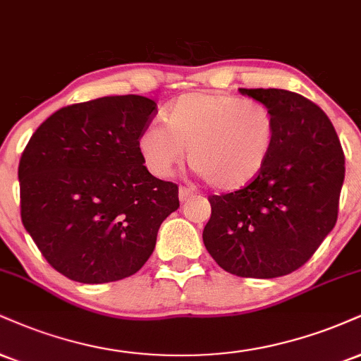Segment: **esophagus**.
I'll list each match as a JSON object with an SVG mask.
<instances>
[{
	"instance_id": "34e87169",
	"label": "esophagus",
	"mask_w": 361,
	"mask_h": 361,
	"mask_svg": "<svg viewBox=\"0 0 361 361\" xmlns=\"http://www.w3.org/2000/svg\"><path fill=\"white\" fill-rule=\"evenodd\" d=\"M192 197H193V190L185 188V186H181V188L178 190V198H180V202H186V200H190Z\"/></svg>"
}]
</instances>
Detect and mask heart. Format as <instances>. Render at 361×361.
<instances>
[{
    "instance_id": "obj_1",
    "label": "heart",
    "mask_w": 361,
    "mask_h": 361,
    "mask_svg": "<svg viewBox=\"0 0 361 361\" xmlns=\"http://www.w3.org/2000/svg\"><path fill=\"white\" fill-rule=\"evenodd\" d=\"M151 124L137 149L151 173L168 178L183 161L222 192L245 188L262 175L276 145V117L260 102L238 95L197 90L175 99Z\"/></svg>"
}]
</instances>
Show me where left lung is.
Segmentation results:
<instances>
[{
    "label": "left lung",
    "mask_w": 361,
    "mask_h": 361,
    "mask_svg": "<svg viewBox=\"0 0 361 361\" xmlns=\"http://www.w3.org/2000/svg\"><path fill=\"white\" fill-rule=\"evenodd\" d=\"M269 107L277 136L262 175L210 197L203 244L224 271L272 279L296 271L331 232L345 180V154L328 116L284 89H238Z\"/></svg>",
    "instance_id": "left-lung-1"
}]
</instances>
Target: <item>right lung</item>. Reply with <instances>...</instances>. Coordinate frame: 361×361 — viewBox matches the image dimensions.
Returning a JSON list of instances; mask_svg holds the SVG:
<instances>
[{
    "mask_svg": "<svg viewBox=\"0 0 361 361\" xmlns=\"http://www.w3.org/2000/svg\"><path fill=\"white\" fill-rule=\"evenodd\" d=\"M156 102L114 95L56 111L18 166L21 222L60 274L84 284L129 277L153 254L178 186L147 171L137 137Z\"/></svg>",
    "mask_w": 361,
    "mask_h": 361,
    "instance_id": "right-lung-1",
    "label": "right lung"
}]
</instances>
